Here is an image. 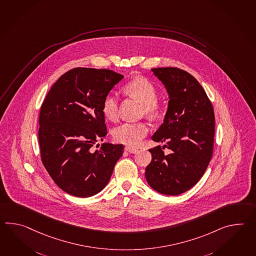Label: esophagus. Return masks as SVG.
Segmentation results:
<instances>
[{"mask_svg": "<svg viewBox=\"0 0 256 256\" xmlns=\"http://www.w3.org/2000/svg\"><path fill=\"white\" fill-rule=\"evenodd\" d=\"M125 150L128 152H130V154H136V152H138V148L130 147V146H126Z\"/></svg>", "mask_w": 256, "mask_h": 256, "instance_id": "1", "label": "esophagus"}]
</instances>
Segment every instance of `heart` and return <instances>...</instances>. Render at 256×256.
<instances>
[{
  "label": "heart",
  "mask_w": 256,
  "mask_h": 256,
  "mask_svg": "<svg viewBox=\"0 0 256 256\" xmlns=\"http://www.w3.org/2000/svg\"><path fill=\"white\" fill-rule=\"evenodd\" d=\"M126 94L135 98L142 104V113L157 118L164 111V106L157 100L158 92L154 84L144 77H136L123 86ZM118 97L108 94L102 102V112L108 120H114L118 114ZM148 126L144 122H126L114 128L113 136L118 142L128 146L138 145L148 134Z\"/></svg>",
  "instance_id": "obj_1"
}]
</instances>
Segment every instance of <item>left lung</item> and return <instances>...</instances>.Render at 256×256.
Here are the masks:
<instances>
[{"mask_svg":"<svg viewBox=\"0 0 256 256\" xmlns=\"http://www.w3.org/2000/svg\"><path fill=\"white\" fill-rule=\"evenodd\" d=\"M169 94L164 122L152 140L166 142L150 148L152 159L145 170L148 184L157 192L177 196L193 188L203 176L213 154L215 114L203 87L181 68H152Z\"/></svg>","mask_w":256,"mask_h":256,"instance_id":"8db88e82","label":"left lung"}]
</instances>
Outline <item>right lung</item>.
Returning <instances> with one entry per match:
<instances>
[{"label":"right lung","mask_w":256,"mask_h":256,"mask_svg":"<svg viewBox=\"0 0 256 256\" xmlns=\"http://www.w3.org/2000/svg\"><path fill=\"white\" fill-rule=\"evenodd\" d=\"M123 75L106 68H74L62 75L40 108L42 164L66 193L89 198L108 184L124 145L102 143L108 134L102 112L104 97Z\"/></svg>","instance_id":"obj_1"}]
</instances>
